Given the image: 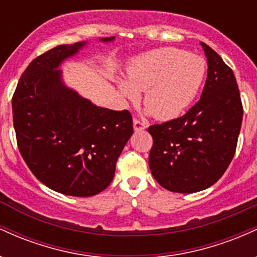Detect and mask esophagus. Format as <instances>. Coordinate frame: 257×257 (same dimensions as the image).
Masks as SVG:
<instances>
[{
	"label": "esophagus",
	"instance_id": "1",
	"mask_svg": "<svg viewBox=\"0 0 257 257\" xmlns=\"http://www.w3.org/2000/svg\"><path fill=\"white\" fill-rule=\"evenodd\" d=\"M133 124H134V131L137 132H140V131H144V129L147 128V124L144 120H140L138 118H134V122H133Z\"/></svg>",
	"mask_w": 257,
	"mask_h": 257
}]
</instances>
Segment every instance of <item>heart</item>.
<instances>
[{
	"instance_id": "obj_1",
	"label": "heart",
	"mask_w": 257,
	"mask_h": 257,
	"mask_svg": "<svg viewBox=\"0 0 257 257\" xmlns=\"http://www.w3.org/2000/svg\"><path fill=\"white\" fill-rule=\"evenodd\" d=\"M206 64L202 57L184 49L166 47L133 59L126 67L128 81H119V89L135 100L145 91L144 104L155 118H176L188 107L204 82Z\"/></svg>"
}]
</instances>
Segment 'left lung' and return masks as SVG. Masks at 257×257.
Returning a JSON list of instances; mask_svg holds the SVG:
<instances>
[{"instance_id": "8db88e82", "label": "left lung", "mask_w": 257, "mask_h": 257, "mask_svg": "<svg viewBox=\"0 0 257 257\" xmlns=\"http://www.w3.org/2000/svg\"><path fill=\"white\" fill-rule=\"evenodd\" d=\"M208 76L202 96L184 116L149 126L153 178L162 187L194 193L210 187L231 163L237 149L243 105L232 69L205 43Z\"/></svg>"}]
</instances>
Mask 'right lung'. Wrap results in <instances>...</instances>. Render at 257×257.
I'll return each mask as SVG.
<instances>
[{"label":"right lung","mask_w":257,"mask_h":257,"mask_svg":"<svg viewBox=\"0 0 257 257\" xmlns=\"http://www.w3.org/2000/svg\"><path fill=\"white\" fill-rule=\"evenodd\" d=\"M84 44H61L34 59L12 98L18 149L29 169L47 187L75 197L111 184L134 132L128 110L98 107L64 85L59 65Z\"/></svg>","instance_id":"add662e5"}]
</instances>
